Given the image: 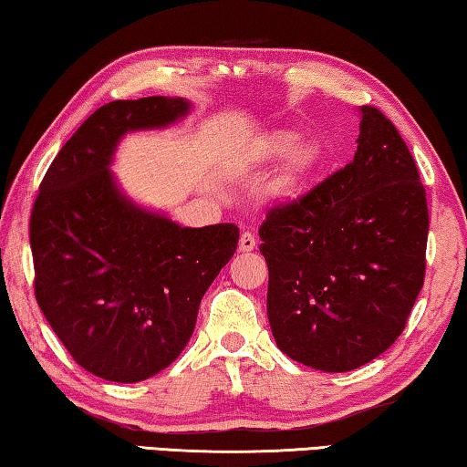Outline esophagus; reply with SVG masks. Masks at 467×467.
Instances as JSON below:
<instances>
[{"mask_svg":"<svg viewBox=\"0 0 467 467\" xmlns=\"http://www.w3.org/2000/svg\"><path fill=\"white\" fill-rule=\"evenodd\" d=\"M240 252H252L256 248V238H254V234L252 232H244L242 235H240Z\"/></svg>","mask_w":467,"mask_h":467,"instance_id":"1","label":"esophagus"}]
</instances>
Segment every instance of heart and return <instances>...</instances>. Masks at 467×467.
<instances>
[{
  "mask_svg": "<svg viewBox=\"0 0 467 467\" xmlns=\"http://www.w3.org/2000/svg\"><path fill=\"white\" fill-rule=\"evenodd\" d=\"M283 161V168L273 184L276 196H289L299 192L314 176L320 163V150L314 143L304 141L301 133L296 129H275L268 130L258 139L252 150L250 161L254 166L260 163Z\"/></svg>",
  "mask_w": 467,
  "mask_h": 467,
  "instance_id": "1",
  "label": "heart"
}]
</instances>
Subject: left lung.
I'll use <instances>...</instances> for the list:
<instances>
[{
	"label": "left lung",
	"mask_w": 467,
	"mask_h": 467,
	"mask_svg": "<svg viewBox=\"0 0 467 467\" xmlns=\"http://www.w3.org/2000/svg\"><path fill=\"white\" fill-rule=\"evenodd\" d=\"M355 160L260 225L266 309L293 361L342 373L404 332L424 283L427 191L386 114L361 106Z\"/></svg>",
	"instance_id": "1"
}]
</instances>
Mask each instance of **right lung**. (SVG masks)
<instances>
[{
    "instance_id": "1",
    "label": "right lung",
    "mask_w": 467,
    "mask_h": 467,
    "mask_svg": "<svg viewBox=\"0 0 467 467\" xmlns=\"http://www.w3.org/2000/svg\"><path fill=\"white\" fill-rule=\"evenodd\" d=\"M182 98L114 100L48 166L30 215L35 297L63 347L96 378L135 383L182 353L201 299L238 248L234 223L180 227L135 207L110 174L127 130L184 117Z\"/></svg>"
}]
</instances>
